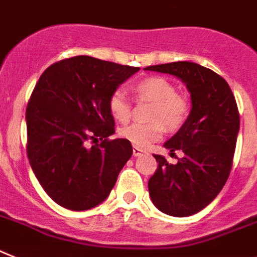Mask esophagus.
I'll list each match as a JSON object with an SVG mask.
<instances>
[{
	"instance_id": "esophagus-1",
	"label": "esophagus",
	"mask_w": 257,
	"mask_h": 257,
	"mask_svg": "<svg viewBox=\"0 0 257 257\" xmlns=\"http://www.w3.org/2000/svg\"><path fill=\"white\" fill-rule=\"evenodd\" d=\"M142 154H145V150H142V149L137 148V146H133V155L135 157H140Z\"/></svg>"
}]
</instances>
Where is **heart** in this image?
I'll return each instance as SVG.
<instances>
[{
  "instance_id": "obj_1",
  "label": "heart",
  "mask_w": 257,
  "mask_h": 257,
  "mask_svg": "<svg viewBox=\"0 0 257 257\" xmlns=\"http://www.w3.org/2000/svg\"><path fill=\"white\" fill-rule=\"evenodd\" d=\"M136 96L150 100L154 107L149 124H132L120 131L122 139L128 140L137 148H146L162 137L165 128L175 132L188 118L191 105L187 98L180 95L174 82L165 77H146L133 87ZM108 111L118 122H126L131 117L132 104L121 90H116L108 98Z\"/></svg>"
}]
</instances>
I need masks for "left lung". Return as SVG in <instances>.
I'll list each match as a JSON object with an SVG mask.
<instances>
[{"instance_id":"8db88e82","label":"left lung","mask_w":257,"mask_h":257,"mask_svg":"<svg viewBox=\"0 0 257 257\" xmlns=\"http://www.w3.org/2000/svg\"><path fill=\"white\" fill-rule=\"evenodd\" d=\"M145 70L175 75L191 92L187 121L165 144L171 155L175 150L184 155L171 165L154 154L158 167L148 183L153 204L161 212L188 217L208 206L230 175L240 124L238 105L227 82L195 62H170Z\"/></svg>"}]
</instances>
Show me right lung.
<instances>
[{"instance_id": "obj_1", "label": "right lung", "mask_w": 257, "mask_h": 257, "mask_svg": "<svg viewBox=\"0 0 257 257\" xmlns=\"http://www.w3.org/2000/svg\"><path fill=\"white\" fill-rule=\"evenodd\" d=\"M139 70L75 56L40 75L26 109V149L40 185L62 208L81 212L104 201L132 157L128 140H108L115 133L108 98Z\"/></svg>"}]
</instances>
